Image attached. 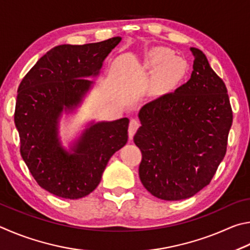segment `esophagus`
<instances>
[{"label": "esophagus", "instance_id": "obj_1", "mask_svg": "<svg viewBox=\"0 0 250 250\" xmlns=\"http://www.w3.org/2000/svg\"><path fill=\"white\" fill-rule=\"evenodd\" d=\"M139 127V122L137 120H130L129 122V126H128V136L132 139L134 137L135 133Z\"/></svg>", "mask_w": 250, "mask_h": 250}]
</instances>
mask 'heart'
Listing matches in <instances>:
<instances>
[{
	"instance_id": "b5f03b06",
	"label": "heart",
	"mask_w": 250,
	"mask_h": 250,
	"mask_svg": "<svg viewBox=\"0 0 250 250\" xmlns=\"http://www.w3.org/2000/svg\"><path fill=\"white\" fill-rule=\"evenodd\" d=\"M172 52L169 51L167 49H158L156 50L154 54L151 56V62L155 65H159V64H164L166 62L170 60V61L168 64H166L164 68V72L166 74H168L170 79H174L177 78L179 74L181 73V65H180V61L178 59H172Z\"/></svg>"
}]
</instances>
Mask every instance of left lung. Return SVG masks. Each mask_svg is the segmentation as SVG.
I'll return each instance as SVG.
<instances>
[{
    "instance_id": "left-lung-1",
    "label": "left lung",
    "mask_w": 250,
    "mask_h": 250,
    "mask_svg": "<svg viewBox=\"0 0 250 250\" xmlns=\"http://www.w3.org/2000/svg\"><path fill=\"white\" fill-rule=\"evenodd\" d=\"M190 80L144 105L134 136L139 178L156 198L178 201L207 187L224 158L233 123L225 83L198 48Z\"/></svg>"
}]
</instances>
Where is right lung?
I'll return each instance as SVG.
<instances>
[{
	"label": "right lung",
	"mask_w": 250,
	"mask_h": 250,
	"mask_svg": "<svg viewBox=\"0 0 250 250\" xmlns=\"http://www.w3.org/2000/svg\"><path fill=\"white\" fill-rule=\"evenodd\" d=\"M121 37L60 45L39 59L17 90L14 122L21 156L42 189L63 199H81L99 186L114 152L128 138V118L92 123L69 152L58 138L63 111L71 112L98 76L103 61Z\"/></svg>",
	"instance_id": "right-lung-1"
}]
</instances>
